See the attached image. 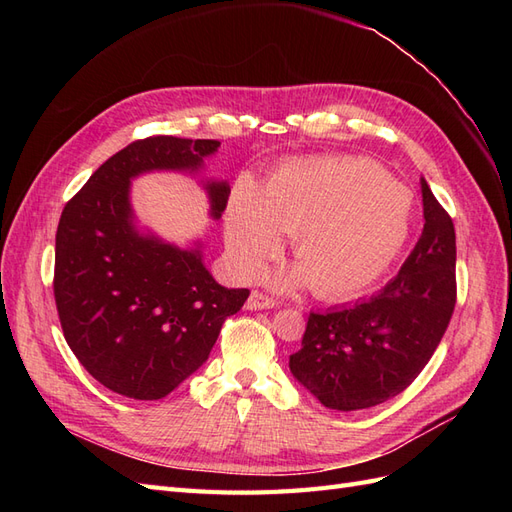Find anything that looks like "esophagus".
I'll return each instance as SVG.
<instances>
[{
	"label": "esophagus",
	"instance_id": "obj_1",
	"mask_svg": "<svg viewBox=\"0 0 512 512\" xmlns=\"http://www.w3.org/2000/svg\"><path fill=\"white\" fill-rule=\"evenodd\" d=\"M245 307L252 309V312H256V309H273V307H277V301H273L271 297H267V294H262V292H252Z\"/></svg>",
	"mask_w": 512,
	"mask_h": 512
}]
</instances>
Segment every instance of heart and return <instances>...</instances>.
Wrapping results in <instances>:
<instances>
[{"mask_svg":"<svg viewBox=\"0 0 512 512\" xmlns=\"http://www.w3.org/2000/svg\"><path fill=\"white\" fill-rule=\"evenodd\" d=\"M414 226V194L363 158H297L256 190L230 194L224 237L232 265L256 277L290 235V267L280 284L342 301L374 286L404 252Z\"/></svg>","mask_w":512,"mask_h":512,"instance_id":"1","label":"heart"}]
</instances>
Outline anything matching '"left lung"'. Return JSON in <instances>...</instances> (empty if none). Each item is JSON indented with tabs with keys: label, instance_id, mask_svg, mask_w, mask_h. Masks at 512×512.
<instances>
[{
	"label": "left lung",
	"instance_id": "1",
	"mask_svg": "<svg viewBox=\"0 0 512 512\" xmlns=\"http://www.w3.org/2000/svg\"><path fill=\"white\" fill-rule=\"evenodd\" d=\"M421 239L378 294L312 312L301 350L290 354L294 380L324 408L352 412L384 404L421 374L455 309V226L421 177Z\"/></svg>",
	"mask_w": 512,
	"mask_h": 512
}]
</instances>
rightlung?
<instances>
[{"label": "right lung", "instance_id": "1", "mask_svg": "<svg viewBox=\"0 0 512 512\" xmlns=\"http://www.w3.org/2000/svg\"><path fill=\"white\" fill-rule=\"evenodd\" d=\"M220 141L151 136L108 158L64 207L55 237V303L76 359L106 389L162 399L209 359L247 288H226L205 267L203 243L179 247L141 228L132 181L147 173H203ZM211 220L230 185L200 179Z\"/></svg>", "mask_w": 512, "mask_h": 512}]
</instances>
